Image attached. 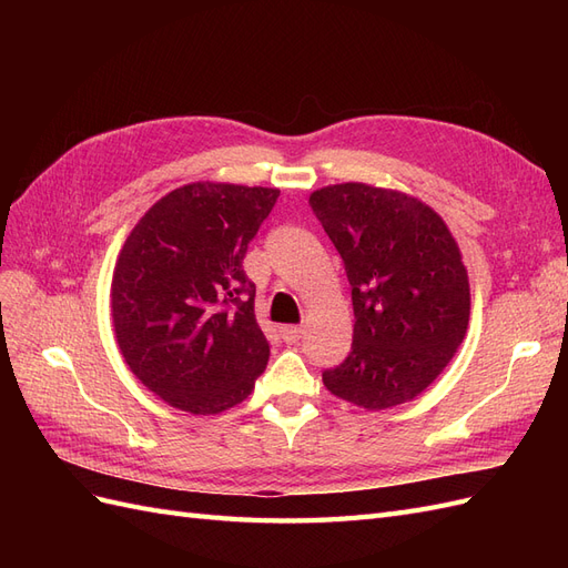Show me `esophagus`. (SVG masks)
<instances>
[{
  "mask_svg": "<svg viewBox=\"0 0 568 568\" xmlns=\"http://www.w3.org/2000/svg\"><path fill=\"white\" fill-rule=\"evenodd\" d=\"M280 334H282V338L286 343H298L301 336H303V329H301V326H296V324H284L282 329H280Z\"/></svg>",
  "mask_w": 568,
  "mask_h": 568,
  "instance_id": "esophagus-1",
  "label": "esophagus"
}]
</instances>
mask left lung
<instances>
[{"label": "left lung", "mask_w": 568, "mask_h": 568, "mask_svg": "<svg viewBox=\"0 0 568 568\" xmlns=\"http://www.w3.org/2000/svg\"><path fill=\"white\" fill-rule=\"evenodd\" d=\"M353 286V346L322 374L369 412L415 400L448 367L471 313L469 274L445 220L398 189L365 182L311 194Z\"/></svg>", "instance_id": "8db88e82"}]
</instances>
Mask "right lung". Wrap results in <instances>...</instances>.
Here are the masks:
<instances>
[{
    "mask_svg": "<svg viewBox=\"0 0 568 568\" xmlns=\"http://www.w3.org/2000/svg\"><path fill=\"white\" fill-rule=\"evenodd\" d=\"M280 189L192 182L159 199L118 253L111 320L120 355L151 393L189 415L244 403L270 343L242 261Z\"/></svg>",
    "mask_w": 568,
    "mask_h": 568,
    "instance_id": "obj_1",
    "label": "right lung"
}]
</instances>
